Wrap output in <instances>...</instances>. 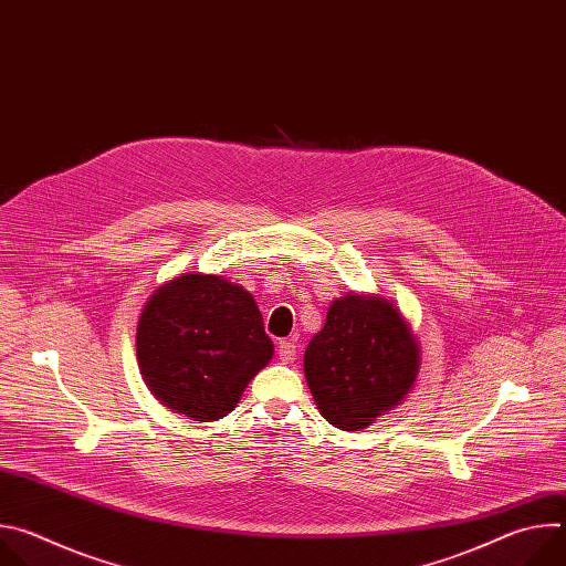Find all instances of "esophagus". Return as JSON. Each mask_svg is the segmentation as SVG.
Returning a JSON list of instances; mask_svg holds the SVG:
<instances>
[{
  "mask_svg": "<svg viewBox=\"0 0 566 566\" xmlns=\"http://www.w3.org/2000/svg\"><path fill=\"white\" fill-rule=\"evenodd\" d=\"M277 356H280L282 363H293L295 356H297L295 343H293V340H280V343H277Z\"/></svg>",
  "mask_w": 566,
  "mask_h": 566,
  "instance_id": "esophagus-1",
  "label": "esophagus"
}]
</instances>
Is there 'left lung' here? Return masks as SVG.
<instances>
[{
	"instance_id": "1",
	"label": "left lung",
	"mask_w": 566,
	"mask_h": 566,
	"mask_svg": "<svg viewBox=\"0 0 566 566\" xmlns=\"http://www.w3.org/2000/svg\"><path fill=\"white\" fill-rule=\"evenodd\" d=\"M419 345L396 306L347 295L329 306L325 329L304 352V374L319 415L340 430H363L398 406L417 378Z\"/></svg>"
}]
</instances>
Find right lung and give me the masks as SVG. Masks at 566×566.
Returning <instances> with one entry per match:
<instances>
[{
  "label": "right lung",
  "instance_id": "1",
  "mask_svg": "<svg viewBox=\"0 0 566 566\" xmlns=\"http://www.w3.org/2000/svg\"><path fill=\"white\" fill-rule=\"evenodd\" d=\"M136 354L149 391L192 421L226 417L271 360L253 295L217 275H184L145 304Z\"/></svg>",
  "mask_w": 566,
  "mask_h": 566
}]
</instances>
